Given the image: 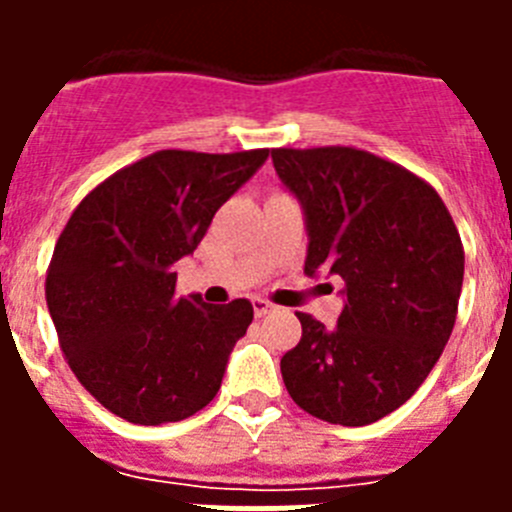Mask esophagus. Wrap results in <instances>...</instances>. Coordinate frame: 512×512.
Segmentation results:
<instances>
[{"label": "esophagus", "mask_w": 512, "mask_h": 512, "mask_svg": "<svg viewBox=\"0 0 512 512\" xmlns=\"http://www.w3.org/2000/svg\"><path fill=\"white\" fill-rule=\"evenodd\" d=\"M271 310H274V305H271V302L261 300V297H256V300H253V312H256V318H264V315H269Z\"/></svg>", "instance_id": "34e87169"}]
</instances>
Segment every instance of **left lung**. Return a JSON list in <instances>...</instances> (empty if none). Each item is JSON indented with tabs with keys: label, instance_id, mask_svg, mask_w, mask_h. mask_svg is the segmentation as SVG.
Listing matches in <instances>:
<instances>
[{
	"label": "left lung",
	"instance_id": "obj_1",
	"mask_svg": "<svg viewBox=\"0 0 512 512\" xmlns=\"http://www.w3.org/2000/svg\"><path fill=\"white\" fill-rule=\"evenodd\" d=\"M271 161L305 207V271L346 282L333 330L297 312L284 387L325 423L369 425L415 395L449 343L464 282L459 230L431 184L361 148H271Z\"/></svg>",
	"mask_w": 512,
	"mask_h": 512
}]
</instances>
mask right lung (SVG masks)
I'll use <instances>...</instances> for the list:
<instances>
[{
    "mask_svg": "<svg viewBox=\"0 0 512 512\" xmlns=\"http://www.w3.org/2000/svg\"><path fill=\"white\" fill-rule=\"evenodd\" d=\"M266 156L156 151L97 184L58 235L45 277L58 343L81 387L117 418L176 423L220 390L253 307L176 297L174 264Z\"/></svg>",
    "mask_w": 512,
    "mask_h": 512,
    "instance_id": "add662e5",
    "label": "right lung"
}]
</instances>
